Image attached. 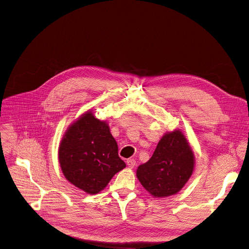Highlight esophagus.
<instances>
[{
	"label": "esophagus",
	"instance_id": "obj_1",
	"mask_svg": "<svg viewBox=\"0 0 249 249\" xmlns=\"http://www.w3.org/2000/svg\"><path fill=\"white\" fill-rule=\"evenodd\" d=\"M127 166L129 167V168H134L135 166H136V161H135L134 159H128L127 160Z\"/></svg>",
	"mask_w": 249,
	"mask_h": 249
}]
</instances>
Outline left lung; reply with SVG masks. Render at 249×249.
Returning <instances> with one entry per match:
<instances>
[{
  "instance_id": "1",
  "label": "left lung",
  "mask_w": 249,
  "mask_h": 249,
  "mask_svg": "<svg viewBox=\"0 0 249 249\" xmlns=\"http://www.w3.org/2000/svg\"><path fill=\"white\" fill-rule=\"evenodd\" d=\"M195 157L185 135L179 130L166 133L151 159L137 169L141 185L155 197L179 192L191 178Z\"/></svg>"
}]
</instances>
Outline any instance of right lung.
I'll use <instances>...</instances> for the list:
<instances>
[{
    "label": "right lung",
    "instance_id": "add662e5",
    "mask_svg": "<svg viewBox=\"0 0 249 249\" xmlns=\"http://www.w3.org/2000/svg\"><path fill=\"white\" fill-rule=\"evenodd\" d=\"M58 160L66 179L90 195L101 192L113 176L126 167L108 124L90 111L66 130Z\"/></svg>",
    "mask_w": 249,
    "mask_h": 249
}]
</instances>
